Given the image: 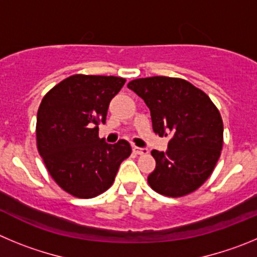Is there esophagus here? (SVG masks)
<instances>
[{"label":"esophagus","instance_id":"1","mask_svg":"<svg viewBox=\"0 0 257 257\" xmlns=\"http://www.w3.org/2000/svg\"><path fill=\"white\" fill-rule=\"evenodd\" d=\"M133 152L136 155H147L149 150L147 149H140V147H133Z\"/></svg>","mask_w":257,"mask_h":257}]
</instances>
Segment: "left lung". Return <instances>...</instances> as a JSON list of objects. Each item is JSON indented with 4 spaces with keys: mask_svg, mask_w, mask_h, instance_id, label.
<instances>
[{
    "mask_svg": "<svg viewBox=\"0 0 257 257\" xmlns=\"http://www.w3.org/2000/svg\"><path fill=\"white\" fill-rule=\"evenodd\" d=\"M128 88L151 111L152 128L169 136L168 150H152L156 168L147 182L155 192L183 197L200 188L214 172L223 149V119L203 91L186 79L150 77L134 79Z\"/></svg>",
    "mask_w": 257,
    "mask_h": 257,
    "instance_id": "obj_1",
    "label": "left lung"
}]
</instances>
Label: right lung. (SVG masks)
Segmentation results:
<instances>
[{
    "instance_id": "add662e5",
    "label": "right lung",
    "mask_w": 257,
    "mask_h": 257,
    "mask_svg": "<svg viewBox=\"0 0 257 257\" xmlns=\"http://www.w3.org/2000/svg\"><path fill=\"white\" fill-rule=\"evenodd\" d=\"M125 79L75 74L51 88L37 112V149L57 186L78 198H93L114 183L126 141L108 145L98 137L108 103Z\"/></svg>"
}]
</instances>
